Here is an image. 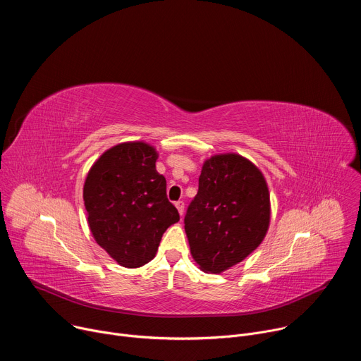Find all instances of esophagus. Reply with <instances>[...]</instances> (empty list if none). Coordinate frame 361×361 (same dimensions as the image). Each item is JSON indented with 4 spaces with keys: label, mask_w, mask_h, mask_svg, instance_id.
Here are the masks:
<instances>
[{
    "label": "esophagus",
    "mask_w": 361,
    "mask_h": 361,
    "mask_svg": "<svg viewBox=\"0 0 361 361\" xmlns=\"http://www.w3.org/2000/svg\"><path fill=\"white\" fill-rule=\"evenodd\" d=\"M176 207H177L180 216H183L184 214V201H177L176 202Z\"/></svg>",
    "instance_id": "1"
}]
</instances>
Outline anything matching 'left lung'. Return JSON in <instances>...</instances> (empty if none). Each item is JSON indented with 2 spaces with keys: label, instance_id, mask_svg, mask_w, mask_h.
I'll return each mask as SVG.
<instances>
[{
  "label": "left lung",
  "instance_id": "left-lung-1",
  "mask_svg": "<svg viewBox=\"0 0 361 361\" xmlns=\"http://www.w3.org/2000/svg\"><path fill=\"white\" fill-rule=\"evenodd\" d=\"M270 192L259 167L235 152L204 161L184 228L194 262L220 274L243 262L270 226Z\"/></svg>",
  "mask_w": 361,
  "mask_h": 361
}]
</instances>
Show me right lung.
Wrapping results in <instances>:
<instances>
[{
    "mask_svg": "<svg viewBox=\"0 0 361 361\" xmlns=\"http://www.w3.org/2000/svg\"><path fill=\"white\" fill-rule=\"evenodd\" d=\"M159 152L144 141L117 144L90 169L84 188L87 221L97 244L127 269L151 262L164 231L180 220L169 201Z\"/></svg>",
    "mask_w": 361,
    "mask_h": 361,
    "instance_id": "obj_1",
    "label": "right lung"
}]
</instances>
